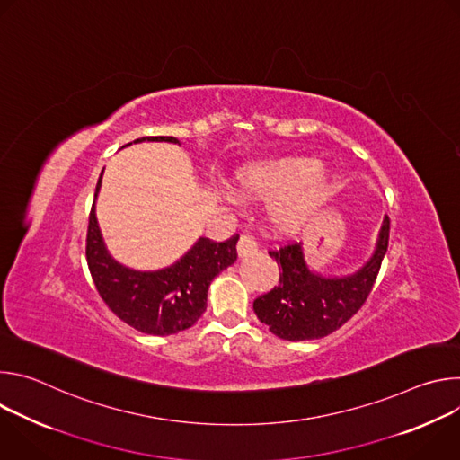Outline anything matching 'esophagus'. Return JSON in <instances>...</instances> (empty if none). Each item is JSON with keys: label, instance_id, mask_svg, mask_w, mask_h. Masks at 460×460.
Masks as SVG:
<instances>
[{"label": "esophagus", "instance_id": "esophagus-1", "mask_svg": "<svg viewBox=\"0 0 460 460\" xmlns=\"http://www.w3.org/2000/svg\"><path fill=\"white\" fill-rule=\"evenodd\" d=\"M236 249H238L240 256H249V254L258 251V242L252 236H249V234H242L240 240H238V247Z\"/></svg>", "mask_w": 460, "mask_h": 460}]
</instances>
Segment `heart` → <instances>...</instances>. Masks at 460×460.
Wrapping results in <instances>:
<instances>
[{"instance_id":"obj_1","label":"heart","mask_w":460,"mask_h":460,"mask_svg":"<svg viewBox=\"0 0 460 460\" xmlns=\"http://www.w3.org/2000/svg\"><path fill=\"white\" fill-rule=\"evenodd\" d=\"M245 190L264 200H277L273 220L286 231L304 226L333 192V174L309 158H284L252 165L240 172Z\"/></svg>"}]
</instances>
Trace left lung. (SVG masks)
<instances>
[{
  "mask_svg": "<svg viewBox=\"0 0 460 460\" xmlns=\"http://www.w3.org/2000/svg\"><path fill=\"white\" fill-rule=\"evenodd\" d=\"M387 242L389 217L384 218L371 260L355 275L342 279H325L309 271L296 242L270 249L282 273L271 291L252 302L256 316L284 341H314L337 332L367 300Z\"/></svg>",
  "mask_w": 460,
  "mask_h": 460,
  "instance_id": "obj_1",
  "label": "left lung"
}]
</instances>
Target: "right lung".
<instances>
[{"label": "right lung", "instance_id": "obj_1", "mask_svg": "<svg viewBox=\"0 0 460 460\" xmlns=\"http://www.w3.org/2000/svg\"><path fill=\"white\" fill-rule=\"evenodd\" d=\"M144 140L178 144L172 137H144L135 142ZM100 183L102 176L96 183L94 199ZM238 238V234H233L226 242L200 238L174 266L153 273H140L119 266L109 256L93 204L85 254L94 286L107 307L135 330L165 337L187 330L204 314L208 289L213 279L234 264Z\"/></svg>", "mask_w": 460, "mask_h": 460}]
</instances>
